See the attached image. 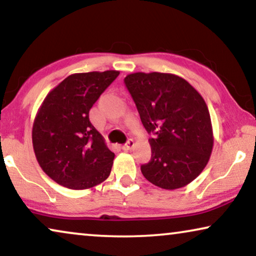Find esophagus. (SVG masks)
<instances>
[{"instance_id":"esophagus-1","label":"esophagus","mask_w":256,"mask_h":256,"mask_svg":"<svg viewBox=\"0 0 256 256\" xmlns=\"http://www.w3.org/2000/svg\"><path fill=\"white\" fill-rule=\"evenodd\" d=\"M134 144H135L134 140L130 138V140H128V142L126 143V144L122 146V149H124V150H130L132 146H134Z\"/></svg>"}]
</instances>
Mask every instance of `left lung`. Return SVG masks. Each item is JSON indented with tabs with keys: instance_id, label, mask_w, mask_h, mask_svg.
I'll use <instances>...</instances> for the list:
<instances>
[{
	"instance_id": "obj_1",
	"label": "left lung",
	"mask_w": 256,
	"mask_h": 256,
	"mask_svg": "<svg viewBox=\"0 0 256 256\" xmlns=\"http://www.w3.org/2000/svg\"><path fill=\"white\" fill-rule=\"evenodd\" d=\"M124 84L149 138L152 160L141 166L156 186L174 190L196 180L213 148L211 116L205 100L186 80L171 73L136 72Z\"/></svg>"
}]
</instances>
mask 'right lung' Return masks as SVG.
Segmentation results:
<instances>
[{
	"label": "right lung",
	"instance_id": "obj_1",
	"mask_svg": "<svg viewBox=\"0 0 256 256\" xmlns=\"http://www.w3.org/2000/svg\"><path fill=\"white\" fill-rule=\"evenodd\" d=\"M118 71L74 73L54 87L38 110L32 126L37 162L51 180L85 190L110 176L114 152L90 121V110Z\"/></svg>",
	"mask_w": 256,
	"mask_h": 256
}]
</instances>
